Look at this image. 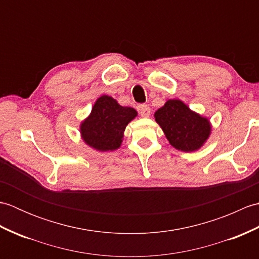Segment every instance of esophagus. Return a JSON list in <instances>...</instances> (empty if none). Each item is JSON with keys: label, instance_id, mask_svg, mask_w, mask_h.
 Masks as SVG:
<instances>
[{"label": "esophagus", "instance_id": "esophagus-1", "mask_svg": "<svg viewBox=\"0 0 259 259\" xmlns=\"http://www.w3.org/2000/svg\"><path fill=\"white\" fill-rule=\"evenodd\" d=\"M138 110H139V112H140L142 117H149V114L151 112L150 107L147 106V104H140Z\"/></svg>", "mask_w": 259, "mask_h": 259}]
</instances>
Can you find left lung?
Instances as JSON below:
<instances>
[{
  "instance_id": "obj_1",
  "label": "left lung",
  "mask_w": 259,
  "mask_h": 259,
  "mask_svg": "<svg viewBox=\"0 0 259 259\" xmlns=\"http://www.w3.org/2000/svg\"><path fill=\"white\" fill-rule=\"evenodd\" d=\"M155 118L170 145L181 151L199 149L210 135L209 121L192 112L180 100H168L157 110Z\"/></svg>"
}]
</instances>
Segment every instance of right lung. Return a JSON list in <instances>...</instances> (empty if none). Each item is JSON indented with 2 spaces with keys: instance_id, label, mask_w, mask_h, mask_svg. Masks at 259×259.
Here are the masks:
<instances>
[{
  "instance_id": "obj_1",
  "label": "right lung",
  "mask_w": 259,
  "mask_h": 259,
  "mask_svg": "<svg viewBox=\"0 0 259 259\" xmlns=\"http://www.w3.org/2000/svg\"><path fill=\"white\" fill-rule=\"evenodd\" d=\"M135 117V109L121 107L111 97L102 96L93 106L90 117L81 124L82 138L97 150L118 149L126 124Z\"/></svg>"
}]
</instances>
